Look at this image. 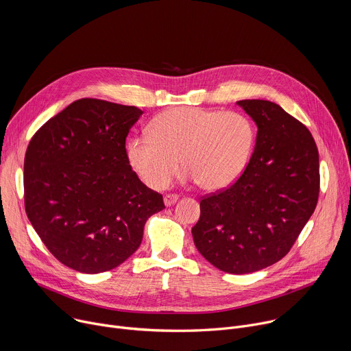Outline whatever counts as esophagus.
I'll return each instance as SVG.
<instances>
[{
    "mask_svg": "<svg viewBox=\"0 0 351 351\" xmlns=\"http://www.w3.org/2000/svg\"><path fill=\"white\" fill-rule=\"evenodd\" d=\"M178 199H179L178 194H167L164 197V203H165L167 207H171V206H173L178 202Z\"/></svg>",
    "mask_w": 351,
    "mask_h": 351,
    "instance_id": "1",
    "label": "esophagus"
}]
</instances>
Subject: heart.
<instances>
[{
  "instance_id": "1",
  "label": "heart",
  "mask_w": 351,
  "mask_h": 351,
  "mask_svg": "<svg viewBox=\"0 0 351 351\" xmlns=\"http://www.w3.org/2000/svg\"><path fill=\"white\" fill-rule=\"evenodd\" d=\"M254 144V123L243 114L178 107L160 114L149 125V134L130 137L126 154L148 187H165L182 158L186 179L218 191L241 176Z\"/></svg>"
}]
</instances>
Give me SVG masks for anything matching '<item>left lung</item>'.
I'll use <instances>...</instances> for the list:
<instances>
[{
  "label": "left lung",
  "instance_id": "obj_1",
  "mask_svg": "<svg viewBox=\"0 0 351 351\" xmlns=\"http://www.w3.org/2000/svg\"><path fill=\"white\" fill-rule=\"evenodd\" d=\"M256 122L254 153L228 189L203 197L193 240L208 263L241 275L282 260L311 218L319 158L310 130L267 99L237 101Z\"/></svg>",
  "mask_w": 351,
  "mask_h": 351
}]
</instances>
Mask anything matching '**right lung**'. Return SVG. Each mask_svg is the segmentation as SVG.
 I'll return each mask as SVG.
<instances>
[{
    "instance_id": "1",
    "label": "right lung",
    "mask_w": 351,
    "mask_h": 351,
    "mask_svg": "<svg viewBox=\"0 0 351 351\" xmlns=\"http://www.w3.org/2000/svg\"><path fill=\"white\" fill-rule=\"evenodd\" d=\"M143 111L82 98L48 119L25 157V208L60 263L83 272L117 268L138 248L162 195L132 171L126 137Z\"/></svg>"
}]
</instances>
